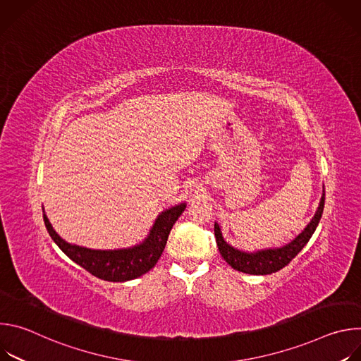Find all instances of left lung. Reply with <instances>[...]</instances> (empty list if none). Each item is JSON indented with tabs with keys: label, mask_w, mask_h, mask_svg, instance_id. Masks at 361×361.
Returning <instances> with one entry per match:
<instances>
[{
	"label": "left lung",
	"mask_w": 361,
	"mask_h": 361,
	"mask_svg": "<svg viewBox=\"0 0 361 361\" xmlns=\"http://www.w3.org/2000/svg\"><path fill=\"white\" fill-rule=\"evenodd\" d=\"M324 195L326 194H323L320 205H319V210L314 214L310 224L304 228V231L298 237H295V240H293L291 243H288L287 245H284L281 248L263 250V251H257V252L240 251L224 241L219 224H214L216 243L219 245L221 257L234 270L245 273V274L266 276V274H271V273L281 270L302 250V247L314 234V231L319 226V221L322 219V214H323L324 198H326Z\"/></svg>",
	"instance_id": "obj_1"
}]
</instances>
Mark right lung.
I'll return each instance as SVG.
<instances>
[{"label": "right lung", "mask_w": 361, "mask_h": 361, "mask_svg": "<svg viewBox=\"0 0 361 361\" xmlns=\"http://www.w3.org/2000/svg\"><path fill=\"white\" fill-rule=\"evenodd\" d=\"M185 210V204L176 205V207L161 213L152 226L149 235L140 245H135L128 250H114V251H101L90 250L78 245H71L66 243L49 224L47 216L44 214L45 227L54 240V243L66 252L70 259L87 270L90 274L106 280V281H128L134 280L147 271H149L157 264L161 257L169 234L178 220V217Z\"/></svg>", "instance_id": "right-lung-1"}]
</instances>
